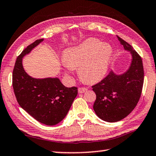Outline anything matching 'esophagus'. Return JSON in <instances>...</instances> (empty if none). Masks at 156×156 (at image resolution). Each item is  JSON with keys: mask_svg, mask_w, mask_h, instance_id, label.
<instances>
[{"mask_svg": "<svg viewBox=\"0 0 156 156\" xmlns=\"http://www.w3.org/2000/svg\"><path fill=\"white\" fill-rule=\"evenodd\" d=\"M87 89L86 87H79L78 88V92L79 93H84L87 91Z\"/></svg>", "mask_w": 156, "mask_h": 156, "instance_id": "obj_1", "label": "esophagus"}]
</instances>
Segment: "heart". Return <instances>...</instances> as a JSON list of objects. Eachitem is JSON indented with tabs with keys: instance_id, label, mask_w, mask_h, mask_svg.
<instances>
[{
	"instance_id": "heart-1",
	"label": "heart",
	"mask_w": 156,
	"mask_h": 156,
	"mask_svg": "<svg viewBox=\"0 0 156 156\" xmlns=\"http://www.w3.org/2000/svg\"><path fill=\"white\" fill-rule=\"evenodd\" d=\"M113 56L110 44L89 38L75 47L64 50L63 62L67 72L78 68L81 80L87 83L101 80L107 73Z\"/></svg>"
}]
</instances>
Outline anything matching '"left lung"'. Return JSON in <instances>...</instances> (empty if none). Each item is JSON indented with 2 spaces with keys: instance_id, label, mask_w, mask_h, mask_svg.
I'll return each instance as SVG.
<instances>
[{
  "instance_id": "left-lung-1",
  "label": "left lung",
  "mask_w": 156,
  "mask_h": 156,
  "mask_svg": "<svg viewBox=\"0 0 156 156\" xmlns=\"http://www.w3.org/2000/svg\"><path fill=\"white\" fill-rule=\"evenodd\" d=\"M117 37L125 50L132 55L129 69L120 75L111 71L92 87L97 97L93 105L94 112L101 120L109 122L123 119L135 108L141 94L144 76L140 56L129 43Z\"/></svg>"
}]
</instances>
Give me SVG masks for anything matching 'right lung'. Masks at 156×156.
I'll return each instance as SVG.
<instances>
[{"label": "right lung", "instance_id": "1", "mask_svg": "<svg viewBox=\"0 0 156 156\" xmlns=\"http://www.w3.org/2000/svg\"><path fill=\"white\" fill-rule=\"evenodd\" d=\"M43 38L27 46L18 56L12 73V86L20 106L37 121L55 125L66 117L78 94L76 87H66L57 78H34L22 66V58Z\"/></svg>", "mask_w": 156, "mask_h": 156}]
</instances>
